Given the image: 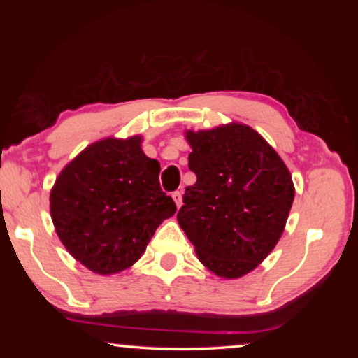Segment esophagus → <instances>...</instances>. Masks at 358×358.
Instances as JSON below:
<instances>
[{
	"label": "esophagus",
	"instance_id": "1",
	"mask_svg": "<svg viewBox=\"0 0 358 358\" xmlns=\"http://www.w3.org/2000/svg\"><path fill=\"white\" fill-rule=\"evenodd\" d=\"M172 199H173V202H175V205H177V208H180L181 207V192L180 191H175V192H172Z\"/></svg>",
	"mask_w": 358,
	"mask_h": 358
}]
</instances>
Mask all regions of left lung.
<instances>
[{
  "label": "left lung",
  "mask_w": 358,
  "mask_h": 358,
  "mask_svg": "<svg viewBox=\"0 0 358 358\" xmlns=\"http://www.w3.org/2000/svg\"><path fill=\"white\" fill-rule=\"evenodd\" d=\"M186 137L197 181L186 187L178 224L208 270L240 278L280 240L294 202L292 177L250 126L232 123Z\"/></svg>",
  "instance_id": "obj_1"
}]
</instances>
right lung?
Here are the masks:
<instances>
[{"mask_svg":"<svg viewBox=\"0 0 358 358\" xmlns=\"http://www.w3.org/2000/svg\"><path fill=\"white\" fill-rule=\"evenodd\" d=\"M159 172L141 137L106 138L85 148L50 192L52 221L66 250L99 275L137 262L159 224L177 211L161 189Z\"/></svg>","mask_w":358,"mask_h":358,"instance_id":"1","label":"right lung"}]
</instances>
